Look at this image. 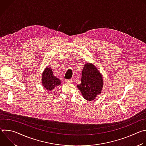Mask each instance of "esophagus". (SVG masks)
<instances>
[{
	"label": "esophagus",
	"instance_id": "34e87169",
	"mask_svg": "<svg viewBox=\"0 0 146 146\" xmlns=\"http://www.w3.org/2000/svg\"><path fill=\"white\" fill-rule=\"evenodd\" d=\"M65 82H66V83H72V82H73V80H72L65 79Z\"/></svg>",
	"mask_w": 146,
	"mask_h": 146
}]
</instances>
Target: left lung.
I'll return each instance as SVG.
<instances>
[{
	"label": "left lung",
	"mask_w": 146,
	"mask_h": 146,
	"mask_svg": "<svg viewBox=\"0 0 146 146\" xmlns=\"http://www.w3.org/2000/svg\"><path fill=\"white\" fill-rule=\"evenodd\" d=\"M81 75V84L77 85V87L83 98L88 100H93L101 93L103 87V77L91 63L84 65Z\"/></svg>",
	"instance_id": "obj_1"
}]
</instances>
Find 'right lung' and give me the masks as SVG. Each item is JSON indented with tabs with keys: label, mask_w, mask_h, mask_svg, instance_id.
Returning a JSON list of instances; mask_svg holds the SVG:
<instances>
[{
	"label": "right lung",
	"mask_w": 146,
	"mask_h": 146,
	"mask_svg": "<svg viewBox=\"0 0 146 146\" xmlns=\"http://www.w3.org/2000/svg\"><path fill=\"white\" fill-rule=\"evenodd\" d=\"M41 81L43 87L48 91H51L56 86L60 84L61 81L59 79L53 75L52 69L50 67L46 68L41 77Z\"/></svg>",
	"instance_id": "add662e5"
}]
</instances>
